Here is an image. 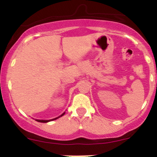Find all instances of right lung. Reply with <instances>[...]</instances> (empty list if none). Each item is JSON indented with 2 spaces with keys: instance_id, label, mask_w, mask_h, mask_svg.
I'll use <instances>...</instances> for the list:
<instances>
[{
  "instance_id": "1",
  "label": "right lung",
  "mask_w": 157,
  "mask_h": 157,
  "mask_svg": "<svg viewBox=\"0 0 157 157\" xmlns=\"http://www.w3.org/2000/svg\"><path fill=\"white\" fill-rule=\"evenodd\" d=\"M64 113H63L62 115H61V116L58 117V118H54V119H52V120H55V119H57V118H60V117H61V116H62V115H64ZM36 121H39V122H43V123H45V122H48V121H49V120H36ZM50 121H51V120H50Z\"/></svg>"
}]
</instances>
